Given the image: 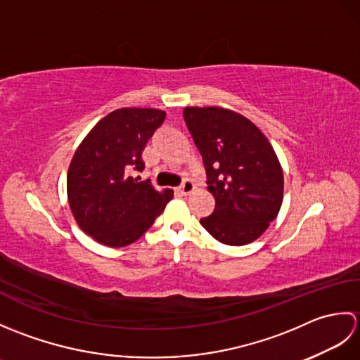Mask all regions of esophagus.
Returning a JSON list of instances; mask_svg holds the SVG:
<instances>
[{"label":"esophagus","instance_id":"obj_1","mask_svg":"<svg viewBox=\"0 0 360 360\" xmlns=\"http://www.w3.org/2000/svg\"><path fill=\"white\" fill-rule=\"evenodd\" d=\"M195 190V184L190 179H184L182 181V184L179 186V188H178V192L181 193V195H188V193H192Z\"/></svg>","mask_w":360,"mask_h":360}]
</instances>
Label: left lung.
Returning a JSON list of instances; mask_svg holds the SVG:
<instances>
[{"instance_id":"obj_1","label":"left lung","mask_w":360,"mask_h":360,"mask_svg":"<svg viewBox=\"0 0 360 360\" xmlns=\"http://www.w3.org/2000/svg\"><path fill=\"white\" fill-rule=\"evenodd\" d=\"M184 119L215 198L202 227L229 246L255 241L283 202V170L271 142L249 119L219 106H187Z\"/></svg>"}]
</instances>
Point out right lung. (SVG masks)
Wrapping results in <instances>:
<instances>
[{"instance_id": "add662e5", "label": "right lung", "mask_w": 360, "mask_h": 360, "mask_svg": "<svg viewBox=\"0 0 360 360\" xmlns=\"http://www.w3.org/2000/svg\"><path fill=\"white\" fill-rule=\"evenodd\" d=\"M165 112L155 108H120L91 129L68 170V201L79 227L108 248L139 240L173 198L158 192L142 172V151L162 125Z\"/></svg>"}]
</instances>
